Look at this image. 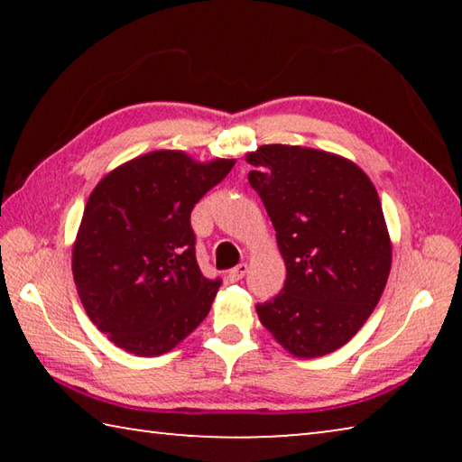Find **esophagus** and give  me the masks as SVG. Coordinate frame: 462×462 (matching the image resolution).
<instances>
[{
  "label": "esophagus",
  "mask_w": 462,
  "mask_h": 462,
  "mask_svg": "<svg viewBox=\"0 0 462 462\" xmlns=\"http://www.w3.org/2000/svg\"><path fill=\"white\" fill-rule=\"evenodd\" d=\"M248 273V264L246 263H240L238 267H234L230 273H228V279L232 281V283H236V281H240L242 277H245Z\"/></svg>",
  "instance_id": "1"
}]
</instances>
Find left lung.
I'll return each mask as SVG.
<instances>
[{
    "mask_svg": "<svg viewBox=\"0 0 462 462\" xmlns=\"http://www.w3.org/2000/svg\"><path fill=\"white\" fill-rule=\"evenodd\" d=\"M246 162L287 269L281 293L256 306L261 324L297 358L334 353L387 285L391 238L377 189L353 161L318 148L263 144Z\"/></svg>",
    "mask_w": 462,
    "mask_h": 462,
    "instance_id": "1",
    "label": "left lung"
}]
</instances>
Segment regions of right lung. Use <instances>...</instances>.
<instances>
[{
  "mask_svg": "<svg viewBox=\"0 0 462 462\" xmlns=\"http://www.w3.org/2000/svg\"><path fill=\"white\" fill-rule=\"evenodd\" d=\"M234 162L152 151L91 191L73 242V279L89 319L116 346L165 355L208 316L222 281L201 275L189 217Z\"/></svg>",
  "mask_w": 462,
  "mask_h": 462,
  "instance_id": "add662e5",
  "label": "right lung"
}]
</instances>
